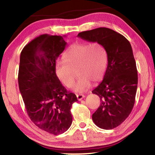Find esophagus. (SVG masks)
Masks as SVG:
<instances>
[{"mask_svg": "<svg viewBox=\"0 0 155 155\" xmlns=\"http://www.w3.org/2000/svg\"><path fill=\"white\" fill-rule=\"evenodd\" d=\"M77 97L78 101H81V100H82L83 98H85V96H84L83 94H77Z\"/></svg>", "mask_w": 155, "mask_h": 155, "instance_id": "esophagus-1", "label": "esophagus"}]
</instances>
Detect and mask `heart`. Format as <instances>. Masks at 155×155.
Masks as SVG:
<instances>
[{
    "mask_svg": "<svg viewBox=\"0 0 155 155\" xmlns=\"http://www.w3.org/2000/svg\"><path fill=\"white\" fill-rule=\"evenodd\" d=\"M65 59L57 60L55 72L59 80L68 87L73 85L76 78L78 80L73 87L75 92L87 91L91 81H98L105 72L107 65L106 52L101 44H74L65 54Z\"/></svg>",
    "mask_w": 155,
    "mask_h": 155,
    "instance_id": "b5f03b06",
    "label": "heart"
}]
</instances>
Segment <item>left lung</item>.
Listing matches in <instances>:
<instances>
[{
    "label": "left lung",
    "instance_id": "obj_1",
    "mask_svg": "<svg viewBox=\"0 0 155 155\" xmlns=\"http://www.w3.org/2000/svg\"><path fill=\"white\" fill-rule=\"evenodd\" d=\"M78 37L101 44L107 52L105 74L92 91L101 98L92 120L99 128L113 129L127 118L135 104L138 77L132 47L124 36L105 27L83 31Z\"/></svg>",
    "mask_w": 155,
    "mask_h": 155
}]
</instances>
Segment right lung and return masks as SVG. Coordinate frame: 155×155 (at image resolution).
<instances>
[{"mask_svg":"<svg viewBox=\"0 0 155 155\" xmlns=\"http://www.w3.org/2000/svg\"><path fill=\"white\" fill-rule=\"evenodd\" d=\"M60 35L43 34L22 49L18 85L30 119L40 129L57 135L71 126V107L78 101L55 72L57 59L66 46Z\"/></svg>","mask_w":155,"mask_h":155,"instance_id":"obj_1","label":"right lung"}]
</instances>
